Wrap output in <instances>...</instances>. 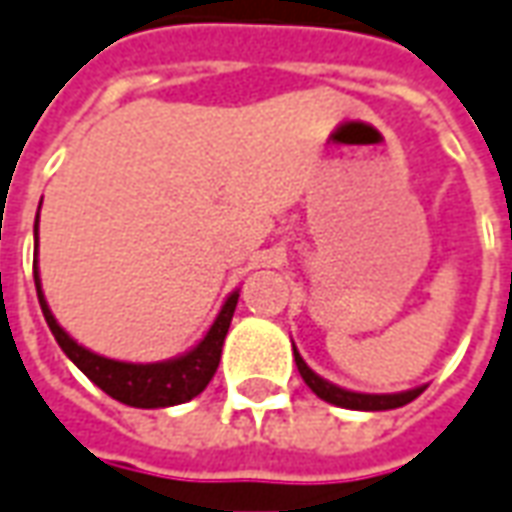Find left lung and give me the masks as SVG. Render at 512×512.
<instances>
[{
    "label": "left lung",
    "instance_id": "1",
    "mask_svg": "<svg viewBox=\"0 0 512 512\" xmlns=\"http://www.w3.org/2000/svg\"><path fill=\"white\" fill-rule=\"evenodd\" d=\"M293 355H296V366L304 383L310 386L312 392L318 394L321 400H327L332 406L341 408H352V411H389V408H400L411 403L414 397L423 394L425 386H417V389H408V392H397V394H363V392H349V389H341L335 383H329L321 375H315L310 366L304 363V358L298 355V349L293 346Z\"/></svg>",
    "mask_w": 512,
    "mask_h": 512
}]
</instances>
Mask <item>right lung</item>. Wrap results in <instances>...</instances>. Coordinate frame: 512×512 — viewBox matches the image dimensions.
<instances>
[{"instance_id": "add662e5", "label": "right lung", "mask_w": 512, "mask_h": 512, "mask_svg": "<svg viewBox=\"0 0 512 512\" xmlns=\"http://www.w3.org/2000/svg\"><path fill=\"white\" fill-rule=\"evenodd\" d=\"M33 233H36V256H39V216H36ZM33 279H36V293H39L44 321H47L50 332L56 335L64 355L101 392L115 397L123 406L135 408L180 406V403L194 400L211 383L216 366H219V358H222V344H225V335H228V327H231L236 301H239V293H231V296L225 298V304H222V310L216 315L211 329L205 332V338L194 349H188L185 355H180V358L160 360V363H126V360H112L89 352L87 346L72 341L70 335L58 327L56 315L50 312L47 301H44V293H41L39 262L36 259H33Z\"/></svg>"}]
</instances>
